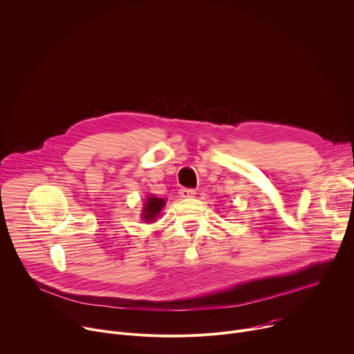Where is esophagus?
I'll list each match as a JSON object with an SVG mask.
<instances>
[{"instance_id": "esophagus-1", "label": "esophagus", "mask_w": 354, "mask_h": 354, "mask_svg": "<svg viewBox=\"0 0 354 354\" xmlns=\"http://www.w3.org/2000/svg\"><path fill=\"white\" fill-rule=\"evenodd\" d=\"M179 194H180V197H183V198H189V197H193V196L196 194V190H194V189H190V187H182V189L179 190Z\"/></svg>"}]
</instances>
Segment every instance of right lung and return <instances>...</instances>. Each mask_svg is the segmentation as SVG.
<instances>
[{
	"mask_svg": "<svg viewBox=\"0 0 354 354\" xmlns=\"http://www.w3.org/2000/svg\"><path fill=\"white\" fill-rule=\"evenodd\" d=\"M165 205L164 198H158V197H148L147 203L144 205V210H142V220L144 221H153L161 212V209Z\"/></svg>",
	"mask_w": 354,
	"mask_h": 354,
	"instance_id": "right-lung-1",
	"label": "right lung"
}]
</instances>
